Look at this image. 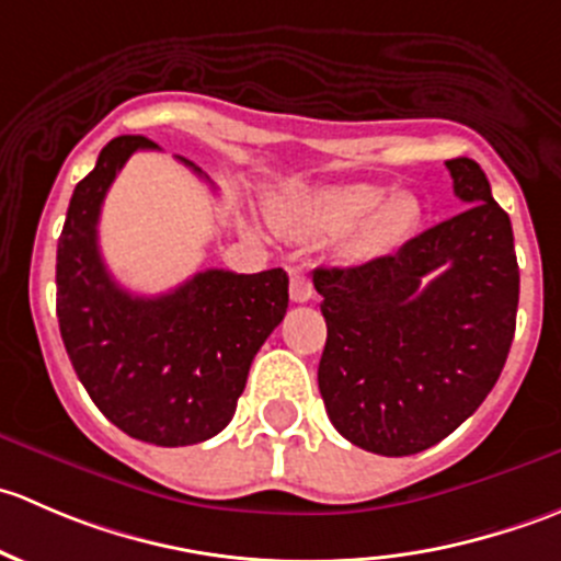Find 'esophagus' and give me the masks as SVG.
<instances>
[{
  "label": "esophagus",
  "mask_w": 561,
  "mask_h": 561,
  "mask_svg": "<svg viewBox=\"0 0 561 561\" xmlns=\"http://www.w3.org/2000/svg\"><path fill=\"white\" fill-rule=\"evenodd\" d=\"M290 298L296 304H307L309 298H314V287H312V279H309L307 274H304L301 268H293V276H290Z\"/></svg>",
  "instance_id": "obj_1"
}]
</instances>
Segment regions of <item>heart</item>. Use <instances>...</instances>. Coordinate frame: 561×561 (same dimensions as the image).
<instances>
[{"label": "heart", "instance_id": "obj_1", "mask_svg": "<svg viewBox=\"0 0 561 561\" xmlns=\"http://www.w3.org/2000/svg\"><path fill=\"white\" fill-rule=\"evenodd\" d=\"M287 225L307 233H344V257L369 263L404 247L421 228L423 206L407 190L388 192L371 181L296 186L282 201Z\"/></svg>", "mask_w": 561, "mask_h": 561}]
</instances>
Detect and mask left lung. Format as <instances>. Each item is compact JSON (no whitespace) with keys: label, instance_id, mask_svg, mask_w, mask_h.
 <instances>
[{"label":"left lung","instance_id":"1","mask_svg":"<svg viewBox=\"0 0 561 561\" xmlns=\"http://www.w3.org/2000/svg\"><path fill=\"white\" fill-rule=\"evenodd\" d=\"M463 211L353 268H317L328 339L317 382L344 439L412 456L456 432L511 353L518 263L480 165L445 162Z\"/></svg>","mask_w":561,"mask_h":561}]
</instances>
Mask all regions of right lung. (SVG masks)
Wrapping results in <instances>:
<instances>
[{
    "label": "right lung",
    "mask_w": 561,
    "mask_h": 561,
    "mask_svg": "<svg viewBox=\"0 0 561 561\" xmlns=\"http://www.w3.org/2000/svg\"><path fill=\"white\" fill-rule=\"evenodd\" d=\"M138 149L157 144L113 138L72 192L56 247V317L72 369L107 421L140 443L179 448L228 426L252 358L287 312L290 282L282 268H208L165 296L118 287L98 222L107 186Z\"/></svg>",
    "instance_id": "add662e5"
}]
</instances>
